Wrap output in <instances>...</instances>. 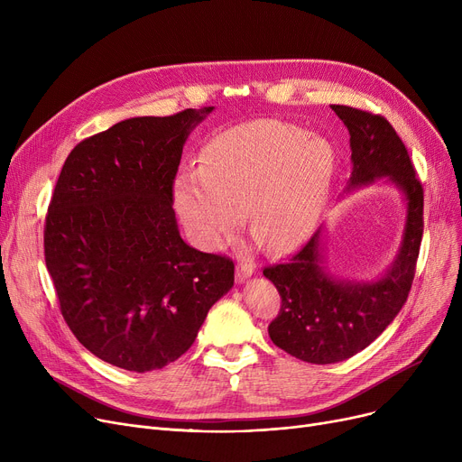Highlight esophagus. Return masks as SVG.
Here are the masks:
<instances>
[{
  "mask_svg": "<svg viewBox=\"0 0 462 462\" xmlns=\"http://www.w3.org/2000/svg\"><path fill=\"white\" fill-rule=\"evenodd\" d=\"M253 273H254V263L249 262V260H241V262L236 265V277H237L239 282H244V281L249 279Z\"/></svg>",
  "mask_w": 462,
  "mask_h": 462,
  "instance_id": "obj_1",
  "label": "esophagus"
}]
</instances>
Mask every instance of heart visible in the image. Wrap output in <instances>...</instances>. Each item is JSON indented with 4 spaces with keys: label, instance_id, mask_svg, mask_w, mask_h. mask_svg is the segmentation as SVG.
<instances>
[{
    "label": "heart",
    "instance_id": "b5f03b06",
    "mask_svg": "<svg viewBox=\"0 0 462 462\" xmlns=\"http://www.w3.org/2000/svg\"><path fill=\"white\" fill-rule=\"evenodd\" d=\"M335 174V152L320 136L281 119H254L217 134L200 155L199 172L174 185L181 221L206 249L241 223L263 249L300 245L317 225Z\"/></svg>",
    "mask_w": 462,
    "mask_h": 462
}]
</instances>
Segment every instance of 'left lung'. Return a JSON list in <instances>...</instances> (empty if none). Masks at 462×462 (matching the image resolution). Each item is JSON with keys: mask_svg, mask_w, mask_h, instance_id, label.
Returning <instances> with one entry per match:
<instances>
[{"mask_svg": "<svg viewBox=\"0 0 462 462\" xmlns=\"http://www.w3.org/2000/svg\"><path fill=\"white\" fill-rule=\"evenodd\" d=\"M331 110L350 133L346 190L376 180L393 183L406 200V223L393 263L374 281L333 277L324 265L322 228L288 262L263 270L281 294V310L268 328L273 345L317 365L356 356L393 322L414 281L423 236V187L390 121L343 105Z\"/></svg>", "mask_w": 462, "mask_h": 462, "instance_id": "left-lung-1", "label": "left lung"}]
</instances>
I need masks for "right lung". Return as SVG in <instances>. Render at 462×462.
<instances>
[{"instance_id": "obj_1", "label": "right lung", "mask_w": 462, "mask_h": 462, "mask_svg": "<svg viewBox=\"0 0 462 462\" xmlns=\"http://www.w3.org/2000/svg\"><path fill=\"white\" fill-rule=\"evenodd\" d=\"M213 106L131 117L82 140L61 168L44 260L67 326L93 356L145 373L185 354L234 286V262L180 236L172 185Z\"/></svg>"}]
</instances>
